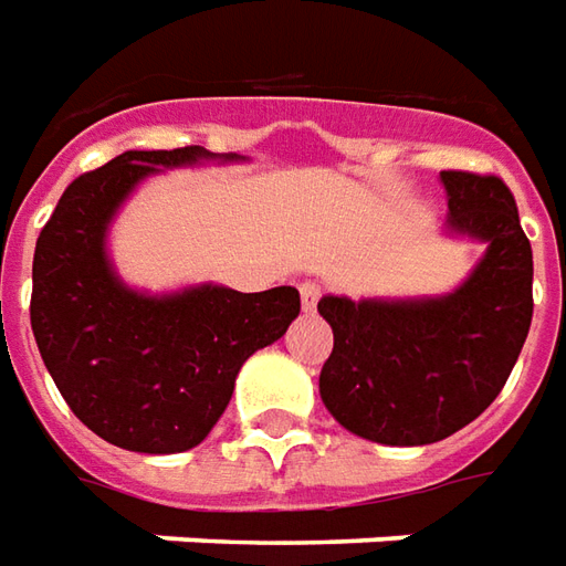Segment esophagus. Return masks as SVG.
<instances>
[{"instance_id": "34e87169", "label": "esophagus", "mask_w": 566, "mask_h": 566, "mask_svg": "<svg viewBox=\"0 0 566 566\" xmlns=\"http://www.w3.org/2000/svg\"><path fill=\"white\" fill-rule=\"evenodd\" d=\"M298 292H302L304 311H314L316 302H319V295H323V286H319L316 280H304L302 286H298Z\"/></svg>"}]
</instances>
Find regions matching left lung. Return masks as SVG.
Here are the masks:
<instances>
[{"label":"left lung","mask_w":566,"mask_h":566,"mask_svg":"<svg viewBox=\"0 0 566 566\" xmlns=\"http://www.w3.org/2000/svg\"><path fill=\"white\" fill-rule=\"evenodd\" d=\"M448 231L484 240L482 262L439 298L316 304L335 347L319 396L344 430L378 444H430L482 415L518 359L533 316V252L500 176L442 170Z\"/></svg>","instance_id":"obj_1"}]
</instances>
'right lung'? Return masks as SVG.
<instances>
[{
	"instance_id": "right-lung-1",
	"label": "right lung",
	"mask_w": 566,
	"mask_h": 566,
	"mask_svg": "<svg viewBox=\"0 0 566 566\" xmlns=\"http://www.w3.org/2000/svg\"><path fill=\"white\" fill-rule=\"evenodd\" d=\"M210 158L200 146L124 151L78 176L35 240L30 323L39 354L72 415L124 451L179 454L203 442L240 366L283 338L302 311L295 286L200 283L146 295L118 280L106 231L127 195L161 167Z\"/></svg>"
}]
</instances>
